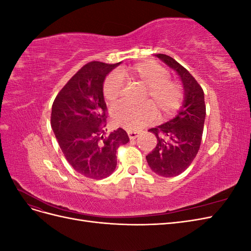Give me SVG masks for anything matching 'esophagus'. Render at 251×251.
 <instances>
[{
	"label": "esophagus",
	"instance_id": "obj_1",
	"mask_svg": "<svg viewBox=\"0 0 251 251\" xmlns=\"http://www.w3.org/2000/svg\"><path fill=\"white\" fill-rule=\"evenodd\" d=\"M127 135L128 137H130L131 140H134L136 139L139 136V133L138 132H135V131H127Z\"/></svg>",
	"mask_w": 251,
	"mask_h": 251
}]
</instances>
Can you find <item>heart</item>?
Returning a JSON list of instances; mask_svg holds the SVG:
<instances>
[{"mask_svg": "<svg viewBox=\"0 0 251 251\" xmlns=\"http://www.w3.org/2000/svg\"><path fill=\"white\" fill-rule=\"evenodd\" d=\"M164 67L153 62L136 64L113 73L103 85V96L110 103H116L124 95L123 77H127L147 87L146 98L151 100L140 104L121 102L113 110V120L117 126L130 131H138L157 119L158 111L162 117H170L181 107L184 100L183 88L170 77Z\"/></svg>", "mask_w": 251, "mask_h": 251, "instance_id": "heart-1", "label": "heart"}]
</instances>
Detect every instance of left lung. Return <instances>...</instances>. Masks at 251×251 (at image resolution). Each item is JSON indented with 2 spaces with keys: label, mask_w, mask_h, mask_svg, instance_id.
I'll return each instance as SVG.
<instances>
[{
  "label": "left lung",
  "mask_w": 251,
  "mask_h": 251,
  "mask_svg": "<svg viewBox=\"0 0 251 251\" xmlns=\"http://www.w3.org/2000/svg\"><path fill=\"white\" fill-rule=\"evenodd\" d=\"M176 71L184 89V100L175 118L150 128L157 138V146L147 156L151 170L162 177H175L183 173L198 154L202 140L206 108L204 92L193 75L173 57L156 54Z\"/></svg>",
  "instance_id": "left-lung-1"
}]
</instances>
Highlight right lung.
I'll list each match as a JSON object with an SVG mask.
<instances>
[{
    "label": "right lung",
    "instance_id": "1",
    "mask_svg": "<svg viewBox=\"0 0 251 251\" xmlns=\"http://www.w3.org/2000/svg\"><path fill=\"white\" fill-rule=\"evenodd\" d=\"M117 64L91 62L68 81L52 104L51 126L67 161L80 175L103 179L115 171L117 149L130 141L124 128L105 135L103 81Z\"/></svg>",
    "mask_w": 251,
    "mask_h": 251
}]
</instances>
